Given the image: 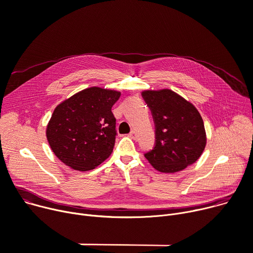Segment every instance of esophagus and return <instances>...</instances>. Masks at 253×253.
<instances>
[{
	"label": "esophagus",
	"instance_id": "1",
	"mask_svg": "<svg viewBox=\"0 0 253 253\" xmlns=\"http://www.w3.org/2000/svg\"><path fill=\"white\" fill-rule=\"evenodd\" d=\"M129 136H130V138H132V139H134V140L137 139V134H136V132H135L134 130H132V131L129 133Z\"/></svg>",
	"mask_w": 253,
	"mask_h": 253
}]
</instances>
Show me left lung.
<instances>
[{
  "label": "left lung",
  "mask_w": 253,
  "mask_h": 253,
  "mask_svg": "<svg viewBox=\"0 0 253 253\" xmlns=\"http://www.w3.org/2000/svg\"><path fill=\"white\" fill-rule=\"evenodd\" d=\"M155 126L153 148L144 156L162 172H176L196 163L206 146L204 122L198 110L170 89L141 94Z\"/></svg>",
  "instance_id": "left-lung-1"
}]
</instances>
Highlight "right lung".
I'll list each match as a JSON object with an SVG mask.
<instances>
[{
    "instance_id": "1",
    "label": "right lung",
    "mask_w": 253,
    "mask_h": 253,
    "mask_svg": "<svg viewBox=\"0 0 253 253\" xmlns=\"http://www.w3.org/2000/svg\"><path fill=\"white\" fill-rule=\"evenodd\" d=\"M120 95L116 90L93 86L55 108L46 137L64 165L85 171L94 169L110 156L117 136L112 107Z\"/></svg>"
}]
</instances>
